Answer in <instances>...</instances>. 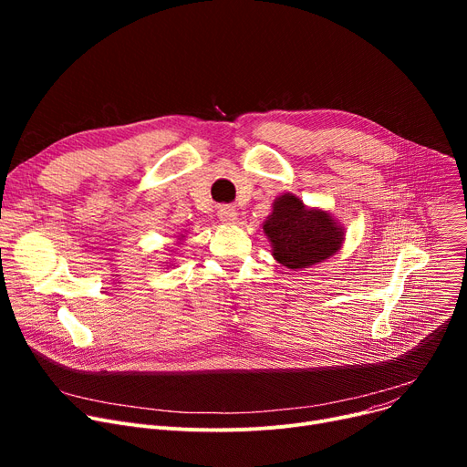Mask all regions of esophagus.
Segmentation results:
<instances>
[{
    "label": "esophagus",
    "instance_id": "esophagus-1",
    "mask_svg": "<svg viewBox=\"0 0 467 467\" xmlns=\"http://www.w3.org/2000/svg\"><path fill=\"white\" fill-rule=\"evenodd\" d=\"M217 217H219V221H223L225 225H233V223H236V219H238V212H236V208L234 206H219L217 208Z\"/></svg>",
    "mask_w": 467,
    "mask_h": 467
}]
</instances>
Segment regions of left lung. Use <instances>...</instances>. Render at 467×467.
Wrapping results in <instances>:
<instances>
[{
	"label": "left lung",
	"mask_w": 467,
	"mask_h": 467,
	"mask_svg": "<svg viewBox=\"0 0 467 467\" xmlns=\"http://www.w3.org/2000/svg\"><path fill=\"white\" fill-rule=\"evenodd\" d=\"M273 257L289 271L322 265L340 252L347 231L326 208H310L293 192L276 196L263 221Z\"/></svg>",
	"instance_id": "obj_1"
}]
</instances>
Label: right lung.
<instances>
[{
    "label": "right lung",
    "instance_id": "add662e5",
    "mask_svg": "<svg viewBox=\"0 0 467 467\" xmlns=\"http://www.w3.org/2000/svg\"><path fill=\"white\" fill-rule=\"evenodd\" d=\"M185 234H187V233H185ZM185 234H178V238H176V244H178V246H180V244H182V242L185 240ZM170 252H174V250H170ZM164 266H166V268H168V266H176V261H171V259H168Z\"/></svg>",
    "mask_w": 467,
    "mask_h": 467
}]
</instances>
